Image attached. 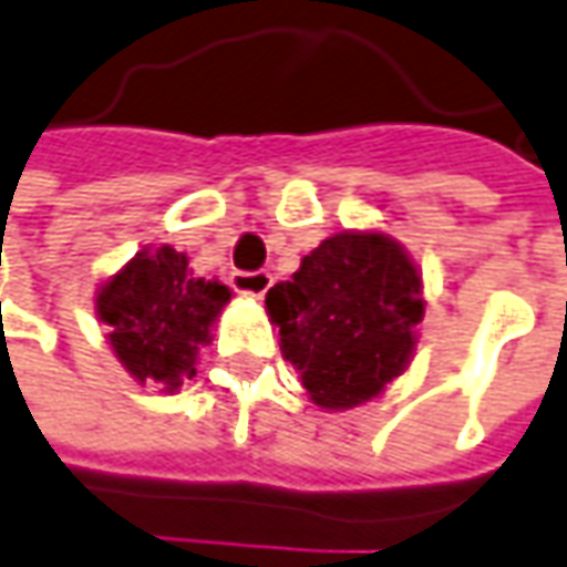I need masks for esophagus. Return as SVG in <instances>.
Instances as JSON below:
<instances>
[{
	"label": "esophagus",
	"instance_id": "34e87169",
	"mask_svg": "<svg viewBox=\"0 0 567 567\" xmlns=\"http://www.w3.org/2000/svg\"><path fill=\"white\" fill-rule=\"evenodd\" d=\"M229 280H233V287H236L239 293L246 296H265L268 293V287L274 284L271 271H236Z\"/></svg>",
	"mask_w": 567,
	"mask_h": 567
}]
</instances>
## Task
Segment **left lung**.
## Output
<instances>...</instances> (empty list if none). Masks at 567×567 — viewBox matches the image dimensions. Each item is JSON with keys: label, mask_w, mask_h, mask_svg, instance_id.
Wrapping results in <instances>:
<instances>
[{"label": "left lung", "mask_w": 567, "mask_h": 567, "mask_svg": "<svg viewBox=\"0 0 567 567\" xmlns=\"http://www.w3.org/2000/svg\"><path fill=\"white\" fill-rule=\"evenodd\" d=\"M423 280L384 233H338L268 290L280 353L324 410L372 401L398 379L423 321Z\"/></svg>", "instance_id": "8db88e82"}]
</instances>
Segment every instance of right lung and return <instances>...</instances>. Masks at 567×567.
<instances>
[{"label":"right lung","instance_id":"add662e5","mask_svg":"<svg viewBox=\"0 0 567 567\" xmlns=\"http://www.w3.org/2000/svg\"><path fill=\"white\" fill-rule=\"evenodd\" d=\"M227 302L229 287L192 277L186 255L161 246L138 251L100 290L97 312L122 365L142 384L176 391L195 375L198 347Z\"/></svg>","mask_w":567,"mask_h":567}]
</instances>
